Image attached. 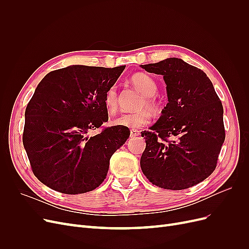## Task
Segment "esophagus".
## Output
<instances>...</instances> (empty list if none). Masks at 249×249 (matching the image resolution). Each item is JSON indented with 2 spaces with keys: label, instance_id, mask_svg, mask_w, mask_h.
I'll return each instance as SVG.
<instances>
[{
  "label": "esophagus",
  "instance_id": "1",
  "mask_svg": "<svg viewBox=\"0 0 249 249\" xmlns=\"http://www.w3.org/2000/svg\"><path fill=\"white\" fill-rule=\"evenodd\" d=\"M140 135V132L137 130H131V138H135V137H138Z\"/></svg>",
  "mask_w": 249,
  "mask_h": 249
}]
</instances>
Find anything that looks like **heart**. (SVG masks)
Segmentation results:
<instances>
[{"mask_svg": "<svg viewBox=\"0 0 249 249\" xmlns=\"http://www.w3.org/2000/svg\"><path fill=\"white\" fill-rule=\"evenodd\" d=\"M133 85L144 95L138 105V109H142L137 112L124 113L113 120L114 125L124 126L127 129H139L149 124L152 119L150 111L157 112L159 110V104L155 99L158 92V84L154 78L147 73H135L131 78ZM104 105L109 113H115L118 108V95L117 87L115 85L110 86L104 95Z\"/></svg>", "mask_w": 249, "mask_h": 249, "instance_id": "obj_1", "label": "heart"}]
</instances>
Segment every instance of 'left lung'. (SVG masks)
I'll return each mask as SVG.
<instances>
[{"instance_id":"1","label":"left lung","mask_w":249,"mask_h":249,"mask_svg":"<svg viewBox=\"0 0 249 249\" xmlns=\"http://www.w3.org/2000/svg\"><path fill=\"white\" fill-rule=\"evenodd\" d=\"M141 67L162 74L168 96L159 120L150 131L141 132L146 142L142 172L160 188L187 189L216 168L225 139L222 103L207 74L182 59Z\"/></svg>"}]
</instances>
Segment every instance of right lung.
Masks as SVG:
<instances>
[{
    "label": "right lung",
    "instance_id": "1",
    "mask_svg": "<svg viewBox=\"0 0 249 249\" xmlns=\"http://www.w3.org/2000/svg\"><path fill=\"white\" fill-rule=\"evenodd\" d=\"M124 67L71 65L40 81L27 105L22 143L42 184L80 194L106 178L111 157L130 137V130L113 125L92 137L87 134L108 122L104 95Z\"/></svg>",
    "mask_w": 249,
    "mask_h": 249
}]
</instances>
